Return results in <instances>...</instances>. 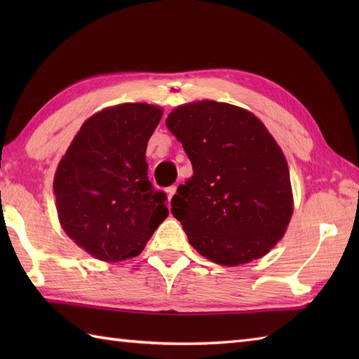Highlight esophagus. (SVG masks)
I'll use <instances>...</instances> for the list:
<instances>
[{"label": "esophagus", "instance_id": "1", "mask_svg": "<svg viewBox=\"0 0 359 359\" xmlns=\"http://www.w3.org/2000/svg\"><path fill=\"white\" fill-rule=\"evenodd\" d=\"M175 191H177V188H175L174 185H172V187H168V188L165 189V193H166L168 201H171V199H172V196L175 194Z\"/></svg>", "mask_w": 359, "mask_h": 359}]
</instances>
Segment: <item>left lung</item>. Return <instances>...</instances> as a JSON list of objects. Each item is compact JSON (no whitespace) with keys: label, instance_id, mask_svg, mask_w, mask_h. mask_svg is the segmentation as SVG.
Segmentation results:
<instances>
[{"label":"left lung","instance_id":"8db88e82","mask_svg":"<svg viewBox=\"0 0 359 359\" xmlns=\"http://www.w3.org/2000/svg\"><path fill=\"white\" fill-rule=\"evenodd\" d=\"M166 126L194 171L171 199L189 243L225 266L265 256L294 205L287 158L269 129L248 109L215 100L177 106Z\"/></svg>","mask_w":359,"mask_h":359}]
</instances>
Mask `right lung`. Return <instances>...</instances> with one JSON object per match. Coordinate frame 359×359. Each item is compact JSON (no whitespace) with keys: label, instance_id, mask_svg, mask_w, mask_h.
Segmentation results:
<instances>
[{"label":"right lung","instance_id":"obj_1","mask_svg":"<svg viewBox=\"0 0 359 359\" xmlns=\"http://www.w3.org/2000/svg\"><path fill=\"white\" fill-rule=\"evenodd\" d=\"M163 109L121 103L90 116L57 166L60 225L75 245L103 262L139 256L170 215L148 180L147 147Z\"/></svg>","mask_w":359,"mask_h":359}]
</instances>
